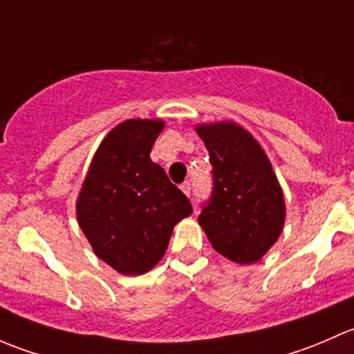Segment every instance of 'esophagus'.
Wrapping results in <instances>:
<instances>
[{
    "label": "esophagus",
    "mask_w": 354,
    "mask_h": 354,
    "mask_svg": "<svg viewBox=\"0 0 354 354\" xmlns=\"http://www.w3.org/2000/svg\"><path fill=\"white\" fill-rule=\"evenodd\" d=\"M181 192H183V194L187 195V197H190V194H192V185L188 183V181H185V183L181 185Z\"/></svg>",
    "instance_id": "1"
}]
</instances>
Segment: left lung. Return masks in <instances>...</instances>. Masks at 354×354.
I'll return each mask as SVG.
<instances>
[{
    "instance_id": "left-lung-1",
    "label": "left lung",
    "mask_w": 354,
    "mask_h": 354,
    "mask_svg": "<svg viewBox=\"0 0 354 354\" xmlns=\"http://www.w3.org/2000/svg\"><path fill=\"white\" fill-rule=\"evenodd\" d=\"M214 167V192L198 224L217 253L255 263L283 233L286 202L269 157L233 120L195 124Z\"/></svg>"
}]
</instances>
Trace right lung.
Returning <instances> with one entry per match:
<instances>
[{"label": "right lung", "instance_id": "add662e5", "mask_svg": "<svg viewBox=\"0 0 354 354\" xmlns=\"http://www.w3.org/2000/svg\"><path fill=\"white\" fill-rule=\"evenodd\" d=\"M166 121L131 118L113 128L91 160L77 197V221L95 255L123 276L159 263L190 200L151 151Z\"/></svg>", "mask_w": 354, "mask_h": 354}]
</instances>
